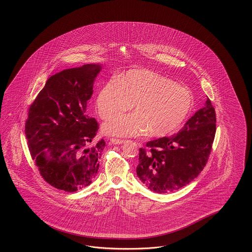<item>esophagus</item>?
Wrapping results in <instances>:
<instances>
[{"instance_id": "obj_1", "label": "esophagus", "mask_w": 252, "mask_h": 252, "mask_svg": "<svg viewBox=\"0 0 252 252\" xmlns=\"http://www.w3.org/2000/svg\"><path fill=\"white\" fill-rule=\"evenodd\" d=\"M110 142H111L112 144L120 145V144H122L123 142H124V140H123V139H118V138H114V137H112V138H110Z\"/></svg>"}]
</instances>
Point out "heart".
Masks as SVG:
<instances>
[{
  "label": "heart",
  "instance_id": "heart-1",
  "mask_svg": "<svg viewBox=\"0 0 252 252\" xmlns=\"http://www.w3.org/2000/svg\"><path fill=\"white\" fill-rule=\"evenodd\" d=\"M133 107L135 113L116 116L102 130L107 135L168 136L178 129L194 106L192 92L174 80L148 69H131L99 90L96 109L107 121Z\"/></svg>",
  "mask_w": 252,
  "mask_h": 252
}]
</instances>
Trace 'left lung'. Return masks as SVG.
<instances>
[{"label":"left lung","mask_w":252,"mask_h":252,"mask_svg":"<svg viewBox=\"0 0 252 252\" xmlns=\"http://www.w3.org/2000/svg\"><path fill=\"white\" fill-rule=\"evenodd\" d=\"M216 131L211 99L170 137L148 141L139 149L137 175L156 193L177 190L190 183L205 167Z\"/></svg>","instance_id":"left-lung-1"}]
</instances>
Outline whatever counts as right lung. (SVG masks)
Instances as JSON below:
<instances>
[{"mask_svg": "<svg viewBox=\"0 0 252 252\" xmlns=\"http://www.w3.org/2000/svg\"><path fill=\"white\" fill-rule=\"evenodd\" d=\"M99 64L65 69L51 76L33 100L25 134L31 158L46 182L75 192L91 185L105 141L92 145L99 124L87 115Z\"/></svg>", "mask_w": 252, "mask_h": 252, "instance_id": "add662e5", "label": "right lung"}]
</instances>
